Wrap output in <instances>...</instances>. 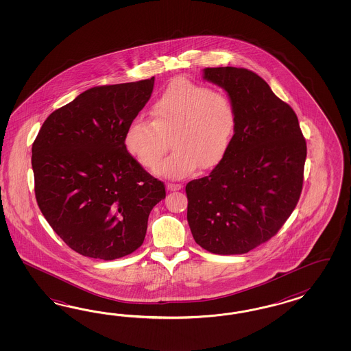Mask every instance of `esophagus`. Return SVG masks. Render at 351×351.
<instances>
[{"label": "esophagus", "instance_id": "1", "mask_svg": "<svg viewBox=\"0 0 351 351\" xmlns=\"http://www.w3.org/2000/svg\"><path fill=\"white\" fill-rule=\"evenodd\" d=\"M181 188H182V186H181V184H173V182H169V184H167V191H180Z\"/></svg>", "mask_w": 351, "mask_h": 351}]
</instances>
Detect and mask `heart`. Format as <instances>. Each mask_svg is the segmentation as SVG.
Here are the masks:
<instances>
[{
    "instance_id": "heart-1",
    "label": "heart",
    "mask_w": 351,
    "mask_h": 351,
    "mask_svg": "<svg viewBox=\"0 0 351 351\" xmlns=\"http://www.w3.org/2000/svg\"><path fill=\"white\" fill-rule=\"evenodd\" d=\"M153 121L130 122L123 145L143 167L152 169L165 151V137L173 135V153L154 173L167 179L189 176L201 165L211 169L223 160L232 144L237 113L229 96L208 86L176 80L152 106Z\"/></svg>"
}]
</instances>
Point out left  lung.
Here are the masks:
<instances>
[{"label": "left lung", "mask_w": 351, "mask_h": 351, "mask_svg": "<svg viewBox=\"0 0 351 351\" xmlns=\"http://www.w3.org/2000/svg\"><path fill=\"white\" fill-rule=\"evenodd\" d=\"M203 80L232 99V144L208 176L186 184L194 241L217 255H242L267 242L295 210L302 189L306 141L298 116L245 68H204Z\"/></svg>", "instance_id": "left-lung-1"}]
</instances>
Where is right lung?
Instances as JSON below:
<instances>
[{
	"mask_svg": "<svg viewBox=\"0 0 351 351\" xmlns=\"http://www.w3.org/2000/svg\"><path fill=\"white\" fill-rule=\"evenodd\" d=\"M154 77L99 86L53 112L32 145L34 191L53 232L81 255L114 260L143 245L149 213L165 199L123 145Z\"/></svg>",
	"mask_w": 351,
	"mask_h": 351,
	"instance_id": "add662e5",
	"label": "right lung"
}]
</instances>
